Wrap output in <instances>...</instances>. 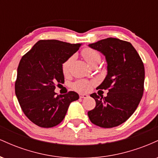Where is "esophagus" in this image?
<instances>
[{
    "instance_id": "34e87169",
    "label": "esophagus",
    "mask_w": 158,
    "mask_h": 158,
    "mask_svg": "<svg viewBox=\"0 0 158 158\" xmlns=\"http://www.w3.org/2000/svg\"><path fill=\"white\" fill-rule=\"evenodd\" d=\"M79 97L81 98V99H85V98L88 97V95H87V94H79Z\"/></svg>"
}]
</instances>
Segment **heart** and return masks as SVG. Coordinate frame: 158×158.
<instances>
[{
  "label": "heart",
  "instance_id": "1",
  "mask_svg": "<svg viewBox=\"0 0 158 158\" xmlns=\"http://www.w3.org/2000/svg\"><path fill=\"white\" fill-rule=\"evenodd\" d=\"M81 55L85 58L87 62L89 64L90 66H93L95 64H99L101 61V55L97 50H94L92 48H87L83 49L81 51ZM74 60V56H70L66 61L62 64V72L64 75H68L70 73V68H71L72 63ZM93 81H90L85 79H80L73 83L72 87L75 90L79 92H87L90 89Z\"/></svg>",
  "mask_w": 158,
  "mask_h": 158
}]
</instances>
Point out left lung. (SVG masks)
Returning a JSON list of instances; mask_svg holds the SVG:
<instances>
[{"label":"left lung","mask_w":158,"mask_h":158,"mask_svg":"<svg viewBox=\"0 0 158 158\" xmlns=\"http://www.w3.org/2000/svg\"><path fill=\"white\" fill-rule=\"evenodd\" d=\"M88 46L106 56L108 73L98 88L108 90L106 97L90 94L96 107L88 112V117L102 128L118 126L134 114L143 97L145 69L142 59L131 43L115 38Z\"/></svg>","instance_id":"8db88e82"}]
</instances>
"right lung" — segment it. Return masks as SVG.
I'll list each match as a JSON object with an SVG mask.
<instances>
[{
	"mask_svg": "<svg viewBox=\"0 0 158 158\" xmlns=\"http://www.w3.org/2000/svg\"><path fill=\"white\" fill-rule=\"evenodd\" d=\"M81 44L59 40H40L23 56L18 67L15 95L27 118L42 128L57 126L64 118L70 104L79 94L70 91L56 96L57 83H64L62 64Z\"/></svg>",
	"mask_w": 158,
	"mask_h": 158,
	"instance_id": "obj_1",
	"label": "right lung"
}]
</instances>
